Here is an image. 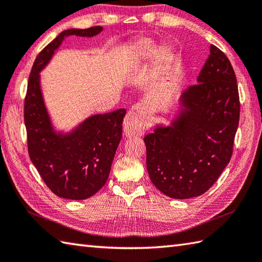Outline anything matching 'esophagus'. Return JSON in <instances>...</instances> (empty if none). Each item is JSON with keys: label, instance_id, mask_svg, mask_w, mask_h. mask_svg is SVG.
<instances>
[{"label": "esophagus", "instance_id": "obj_1", "mask_svg": "<svg viewBox=\"0 0 262 262\" xmlns=\"http://www.w3.org/2000/svg\"><path fill=\"white\" fill-rule=\"evenodd\" d=\"M124 133L127 137L142 136L146 130V125L136 112L129 111L124 119Z\"/></svg>", "mask_w": 262, "mask_h": 262}]
</instances>
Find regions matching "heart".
<instances>
[{
	"mask_svg": "<svg viewBox=\"0 0 262 262\" xmlns=\"http://www.w3.org/2000/svg\"><path fill=\"white\" fill-rule=\"evenodd\" d=\"M152 55L157 68H163L171 59L170 50L166 46H160L156 50L155 44L148 39L140 40L129 50V59L133 62H141V61L150 59Z\"/></svg>",
	"mask_w": 262,
	"mask_h": 262,
	"instance_id": "obj_1",
	"label": "heart"
}]
</instances>
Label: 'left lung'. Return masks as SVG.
Returning <instances> with one entry per match:
<instances>
[{
	"label": "left lung",
	"instance_id": "8db88e82",
	"mask_svg": "<svg viewBox=\"0 0 262 262\" xmlns=\"http://www.w3.org/2000/svg\"><path fill=\"white\" fill-rule=\"evenodd\" d=\"M196 80L179 97L170 126L144 137L151 182L172 199L202 195L213 185L232 158L238 126L236 76L217 46L210 45Z\"/></svg>",
	"mask_w": 262,
	"mask_h": 262
}]
</instances>
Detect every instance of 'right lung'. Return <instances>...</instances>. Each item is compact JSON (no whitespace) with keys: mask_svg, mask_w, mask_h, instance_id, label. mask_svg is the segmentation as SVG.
Here are the masks:
<instances>
[{"mask_svg":"<svg viewBox=\"0 0 262 262\" xmlns=\"http://www.w3.org/2000/svg\"><path fill=\"white\" fill-rule=\"evenodd\" d=\"M102 30L101 26L63 30L40 51L29 75L24 115L28 153L44 183L59 198L85 200L104 186L122 136L126 110L91 116L69 133L56 132L46 109L39 73L66 37H93Z\"/></svg>","mask_w":262,"mask_h":262,"instance_id":"right-lung-1","label":"right lung"}]
</instances>
